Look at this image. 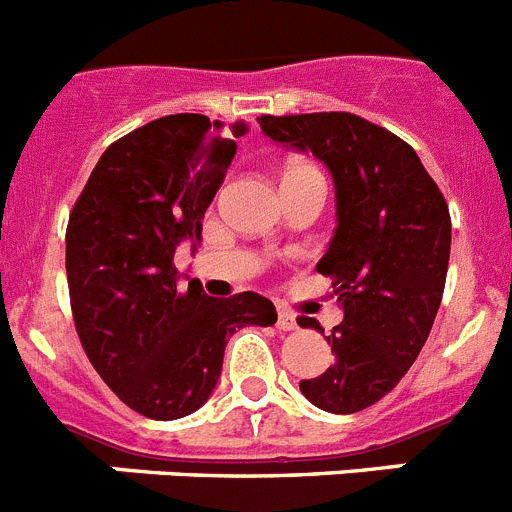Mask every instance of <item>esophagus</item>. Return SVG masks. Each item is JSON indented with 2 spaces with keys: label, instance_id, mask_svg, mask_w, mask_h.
I'll use <instances>...</instances> for the list:
<instances>
[{
  "label": "esophagus",
  "instance_id": "34e87169",
  "mask_svg": "<svg viewBox=\"0 0 512 512\" xmlns=\"http://www.w3.org/2000/svg\"><path fill=\"white\" fill-rule=\"evenodd\" d=\"M277 328L279 330H295L297 328L295 312H289V310H284V307H279V310H277Z\"/></svg>",
  "mask_w": 512,
  "mask_h": 512
}]
</instances>
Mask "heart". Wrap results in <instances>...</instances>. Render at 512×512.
Wrapping results in <instances>:
<instances>
[{"label": "heart", "instance_id": "b5f03b06", "mask_svg": "<svg viewBox=\"0 0 512 512\" xmlns=\"http://www.w3.org/2000/svg\"><path fill=\"white\" fill-rule=\"evenodd\" d=\"M287 176H320V171L310 164H292L289 166ZM323 179V176H320Z\"/></svg>", "mask_w": 512, "mask_h": 512}]
</instances>
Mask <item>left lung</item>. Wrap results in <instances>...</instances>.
Masks as SVG:
<instances>
[{"instance_id":"8db88e82","label":"left lung","mask_w":512,"mask_h":512,"mask_svg":"<svg viewBox=\"0 0 512 512\" xmlns=\"http://www.w3.org/2000/svg\"><path fill=\"white\" fill-rule=\"evenodd\" d=\"M271 140L310 151L336 184L338 228L318 271L333 279L343 323L325 336L336 361L300 390L351 415L400 382L436 320L451 253V215L418 153L351 112L261 115ZM323 333L315 320H302Z\"/></svg>"}]
</instances>
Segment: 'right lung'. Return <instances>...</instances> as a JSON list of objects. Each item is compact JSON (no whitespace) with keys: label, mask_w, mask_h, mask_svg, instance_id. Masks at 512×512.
<instances>
[{"label":"right lung","mask_w":512,"mask_h":512,"mask_svg":"<svg viewBox=\"0 0 512 512\" xmlns=\"http://www.w3.org/2000/svg\"><path fill=\"white\" fill-rule=\"evenodd\" d=\"M246 122L166 115L115 140L94 166L66 228L74 325L104 384L135 413L176 420L207 402L225 343L243 325H274L256 292L207 297L179 287L174 253L200 241L202 217Z\"/></svg>","instance_id":"add662e5"}]
</instances>
